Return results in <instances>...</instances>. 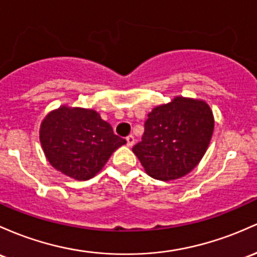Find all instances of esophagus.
I'll return each instance as SVG.
<instances>
[{
	"mask_svg": "<svg viewBox=\"0 0 257 257\" xmlns=\"http://www.w3.org/2000/svg\"><path fill=\"white\" fill-rule=\"evenodd\" d=\"M134 144H135V138L133 135H128V137H126V145H128L129 148H132Z\"/></svg>",
	"mask_w": 257,
	"mask_h": 257,
	"instance_id": "1",
	"label": "esophagus"
}]
</instances>
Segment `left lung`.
<instances>
[{
	"mask_svg": "<svg viewBox=\"0 0 257 257\" xmlns=\"http://www.w3.org/2000/svg\"><path fill=\"white\" fill-rule=\"evenodd\" d=\"M142 142L133 148L144 170L155 179L187 176L204 157L215 128L212 109L200 98L176 96L148 114Z\"/></svg>",
	"mask_w": 257,
	"mask_h": 257,
	"instance_id": "1",
	"label": "left lung"
}]
</instances>
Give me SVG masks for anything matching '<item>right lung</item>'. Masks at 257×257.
<instances>
[{"label":"right lung","mask_w":257,"mask_h":257,"mask_svg":"<svg viewBox=\"0 0 257 257\" xmlns=\"http://www.w3.org/2000/svg\"><path fill=\"white\" fill-rule=\"evenodd\" d=\"M40 143L55 170L75 180H87L103 168L111 155L126 144L95 109L61 106L42 119Z\"/></svg>","instance_id":"right-lung-1"}]
</instances>
